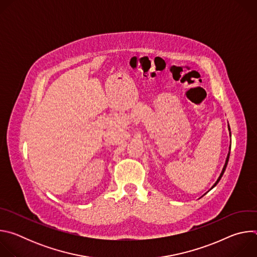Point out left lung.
<instances>
[{
	"mask_svg": "<svg viewBox=\"0 0 257 257\" xmlns=\"http://www.w3.org/2000/svg\"><path fill=\"white\" fill-rule=\"evenodd\" d=\"M229 130H230V127H229ZM229 157H230V153L228 154V157H227V160H226V163H225V166H224V168H223V171H222V173H221V175H219V177H218V179L216 180V182L214 183V184H213V186L211 187V189L217 184V183H218V181L219 180H221V178L223 177V175H224V173H225V171H226V168H227V165H228V162H229Z\"/></svg>",
	"mask_w": 257,
	"mask_h": 257,
	"instance_id": "left-lung-1",
	"label": "left lung"
}]
</instances>
